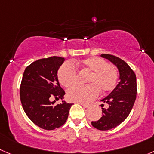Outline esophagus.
Here are the masks:
<instances>
[{
	"mask_svg": "<svg viewBox=\"0 0 154 154\" xmlns=\"http://www.w3.org/2000/svg\"><path fill=\"white\" fill-rule=\"evenodd\" d=\"M80 104L85 108H88L90 106V104H88V103H80Z\"/></svg>",
	"mask_w": 154,
	"mask_h": 154,
	"instance_id": "obj_1",
	"label": "esophagus"
}]
</instances>
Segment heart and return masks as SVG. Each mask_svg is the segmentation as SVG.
<instances>
[{
  "label": "heart",
  "instance_id": "1",
  "mask_svg": "<svg viewBox=\"0 0 154 154\" xmlns=\"http://www.w3.org/2000/svg\"><path fill=\"white\" fill-rule=\"evenodd\" d=\"M76 66L91 72L86 85H75L68 89L67 97L71 101L87 103L96 98L99 92L107 93L118 84L119 72L114 66L100 57H90L76 63ZM77 68L72 62H66L60 67L58 80L66 88L72 85L77 79Z\"/></svg>",
  "mask_w": 154,
  "mask_h": 154
}]
</instances>
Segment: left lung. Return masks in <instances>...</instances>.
Masks as SVG:
<instances>
[{
  "label": "left lung",
  "mask_w": 154,
  "mask_h": 154,
  "mask_svg": "<svg viewBox=\"0 0 154 154\" xmlns=\"http://www.w3.org/2000/svg\"><path fill=\"white\" fill-rule=\"evenodd\" d=\"M101 57L115 64L120 75V81L115 89L101 100L107 103V108L101 104L102 116L91 122L97 129L106 131L118 126L129 115L136 99L137 82L135 73L123 60L111 54H101Z\"/></svg>",
  "instance_id": "8db88e82"
}]
</instances>
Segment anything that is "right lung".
I'll return each mask as SVG.
<instances>
[{
  "instance_id": "1",
  "label": "right lung",
  "mask_w": 154,
  "mask_h": 154,
  "mask_svg": "<svg viewBox=\"0 0 154 154\" xmlns=\"http://www.w3.org/2000/svg\"><path fill=\"white\" fill-rule=\"evenodd\" d=\"M65 59L50 57L35 61L25 69L20 85L22 106L33 123L46 130L62 126L68 118L72 103L62 101L65 91L60 86L57 71Z\"/></svg>"
}]
</instances>
